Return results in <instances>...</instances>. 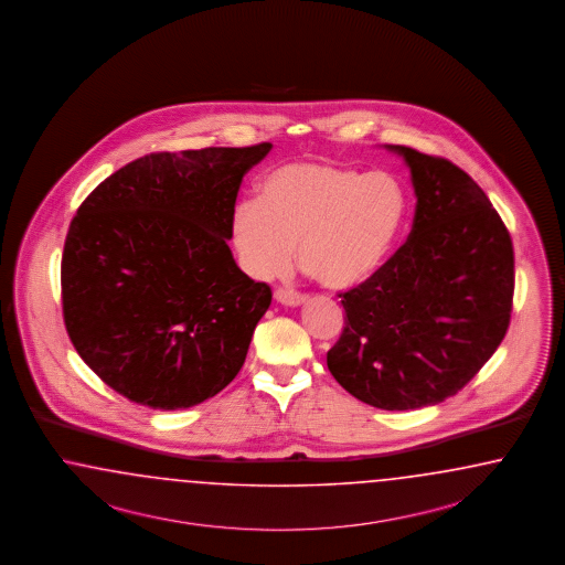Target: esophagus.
<instances>
[{
    "instance_id": "1",
    "label": "esophagus",
    "mask_w": 565,
    "mask_h": 565,
    "mask_svg": "<svg viewBox=\"0 0 565 565\" xmlns=\"http://www.w3.org/2000/svg\"><path fill=\"white\" fill-rule=\"evenodd\" d=\"M275 300L279 302V305H284V307H305L308 302L307 296H302V294H296V291L291 290H275Z\"/></svg>"
}]
</instances>
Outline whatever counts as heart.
Wrapping results in <instances>:
<instances>
[{"label": "heart", "instance_id": "heart-1", "mask_svg": "<svg viewBox=\"0 0 565 565\" xmlns=\"http://www.w3.org/2000/svg\"><path fill=\"white\" fill-rule=\"evenodd\" d=\"M408 192L387 171L290 161L267 171L257 203H242L232 236L246 274L269 279L298 263L329 290L369 281L392 255L408 217Z\"/></svg>", "mask_w": 565, "mask_h": 565}]
</instances>
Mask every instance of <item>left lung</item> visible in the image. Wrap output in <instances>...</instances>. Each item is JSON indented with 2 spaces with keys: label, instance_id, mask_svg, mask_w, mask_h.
<instances>
[{
  "label": "left lung",
  "instance_id": "obj_1",
  "mask_svg": "<svg viewBox=\"0 0 565 565\" xmlns=\"http://www.w3.org/2000/svg\"><path fill=\"white\" fill-rule=\"evenodd\" d=\"M412 173L408 242L343 294L345 327L327 366L381 411L435 406L493 356L510 326L513 246L479 184L441 157L385 145Z\"/></svg>",
  "mask_w": 565,
  "mask_h": 565
}]
</instances>
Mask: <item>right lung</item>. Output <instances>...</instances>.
I'll return each mask as SVG.
<instances>
[{
	"label": "right lung",
	"mask_w": 565,
	"mask_h": 565,
	"mask_svg": "<svg viewBox=\"0 0 565 565\" xmlns=\"http://www.w3.org/2000/svg\"><path fill=\"white\" fill-rule=\"evenodd\" d=\"M151 153L78 206L62 257L70 340L111 390L182 411L238 375L271 305L227 246L244 173L271 151Z\"/></svg>",
	"instance_id": "right-lung-1"
}]
</instances>
